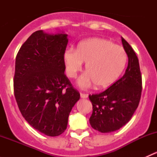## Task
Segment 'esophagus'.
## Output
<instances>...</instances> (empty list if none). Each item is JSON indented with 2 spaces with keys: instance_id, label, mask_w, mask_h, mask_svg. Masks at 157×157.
<instances>
[{
  "instance_id": "34e87169",
  "label": "esophagus",
  "mask_w": 157,
  "mask_h": 157,
  "mask_svg": "<svg viewBox=\"0 0 157 157\" xmlns=\"http://www.w3.org/2000/svg\"><path fill=\"white\" fill-rule=\"evenodd\" d=\"M80 97L83 98V99H86V98L88 97V95L85 94V93H80Z\"/></svg>"
}]
</instances>
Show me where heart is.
Segmentation results:
<instances>
[{"instance_id": "b5f03b06", "label": "heart", "mask_w": 157, "mask_h": 157, "mask_svg": "<svg viewBox=\"0 0 157 157\" xmlns=\"http://www.w3.org/2000/svg\"><path fill=\"white\" fill-rule=\"evenodd\" d=\"M128 56L124 48L112 41L93 38L82 41L77 49H66L64 61L66 73L75 78L86 64V74L78 81L80 87L87 89L96 83L99 88L112 86L121 76L125 67Z\"/></svg>"}]
</instances>
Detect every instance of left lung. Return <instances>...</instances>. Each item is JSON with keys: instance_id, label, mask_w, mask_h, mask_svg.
Segmentation results:
<instances>
[{"instance_id": "obj_1", "label": "left lung", "mask_w": 157, "mask_h": 157, "mask_svg": "<svg viewBox=\"0 0 157 157\" xmlns=\"http://www.w3.org/2000/svg\"><path fill=\"white\" fill-rule=\"evenodd\" d=\"M121 42L128 57L124 74L102 93L89 96L93 105L90 125L102 133L112 132L125 125L141 96L142 77L138 58L125 39L121 38Z\"/></svg>"}]
</instances>
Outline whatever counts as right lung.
Here are the masks:
<instances>
[{
    "label": "right lung",
    "instance_id": "add662e5",
    "mask_svg": "<svg viewBox=\"0 0 157 157\" xmlns=\"http://www.w3.org/2000/svg\"><path fill=\"white\" fill-rule=\"evenodd\" d=\"M64 33H33L16 57L13 90L19 109L35 129L50 137L67 128L71 109L80 93L64 74Z\"/></svg>",
    "mask_w": 157,
    "mask_h": 157
}]
</instances>
